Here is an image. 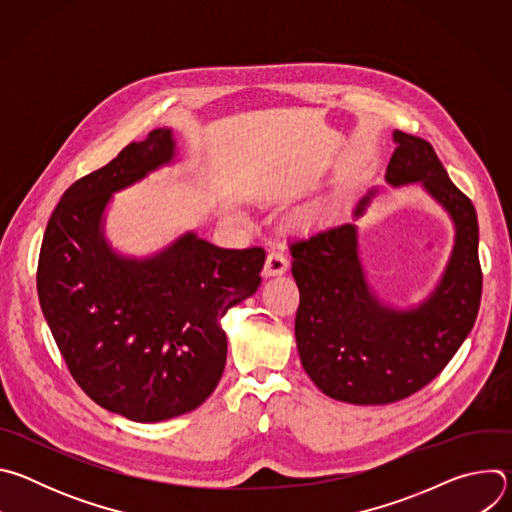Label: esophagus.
Wrapping results in <instances>:
<instances>
[{"label": "esophagus", "instance_id": "34e87169", "mask_svg": "<svg viewBox=\"0 0 512 512\" xmlns=\"http://www.w3.org/2000/svg\"><path fill=\"white\" fill-rule=\"evenodd\" d=\"M287 267H289V261H287V257L283 255V251L273 249V251H269V255H267V259H265L263 273L269 275V277H271V275H281V273L287 271Z\"/></svg>", "mask_w": 512, "mask_h": 512}]
</instances>
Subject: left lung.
Masks as SVG:
<instances>
[{
	"label": "left lung",
	"instance_id": "8db88e82",
	"mask_svg": "<svg viewBox=\"0 0 512 512\" xmlns=\"http://www.w3.org/2000/svg\"><path fill=\"white\" fill-rule=\"evenodd\" d=\"M397 150L387 168L393 186L421 182L456 223L448 269L417 310L381 306L364 281L356 227H326L289 243L300 289L296 342L306 373L332 399L354 405L401 401L440 375L470 334L482 298L478 218L431 143L393 133ZM364 196L354 216L364 212Z\"/></svg>",
	"mask_w": 512,
	"mask_h": 512
}]
</instances>
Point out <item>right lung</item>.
I'll list each match as a JSON object with an SVG mask.
<instances>
[{
  "label": "right lung",
  "mask_w": 512,
  "mask_h": 512,
  "mask_svg": "<svg viewBox=\"0 0 512 512\" xmlns=\"http://www.w3.org/2000/svg\"><path fill=\"white\" fill-rule=\"evenodd\" d=\"M174 158L170 129L133 141L68 186L38 259V298L66 369L103 409L154 423L202 405L223 377V316L261 285L263 247L221 249L194 233L156 257L115 255L101 216L113 192Z\"/></svg>",
  "instance_id": "right-lung-1"
}]
</instances>
